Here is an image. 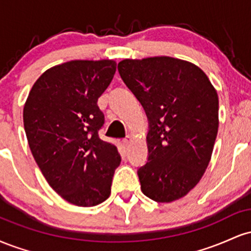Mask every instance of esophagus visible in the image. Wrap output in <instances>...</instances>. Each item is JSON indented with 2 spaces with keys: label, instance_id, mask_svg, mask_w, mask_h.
I'll return each instance as SVG.
<instances>
[{
  "label": "esophagus",
  "instance_id": "1",
  "mask_svg": "<svg viewBox=\"0 0 251 251\" xmlns=\"http://www.w3.org/2000/svg\"><path fill=\"white\" fill-rule=\"evenodd\" d=\"M131 140H132V138L129 137V135H127V137L125 138V139H123V144L125 146H128L129 145V143H131Z\"/></svg>",
  "mask_w": 251,
  "mask_h": 251
}]
</instances>
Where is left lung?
<instances>
[{
    "mask_svg": "<svg viewBox=\"0 0 251 251\" xmlns=\"http://www.w3.org/2000/svg\"><path fill=\"white\" fill-rule=\"evenodd\" d=\"M123 81L149 120L148 160L138 169L146 197L170 203L197 185L218 131V97L201 68L169 56L123 60Z\"/></svg>",
    "mask_w": 251,
    "mask_h": 251,
    "instance_id": "obj_1",
    "label": "left lung"
}]
</instances>
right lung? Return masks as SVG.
Segmentation results:
<instances>
[{
    "label": "right lung",
    "instance_id": "obj_1",
    "mask_svg": "<svg viewBox=\"0 0 251 251\" xmlns=\"http://www.w3.org/2000/svg\"><path fill=\"white\" fill-rule=\"evenodd\" d=\"M116 68L112 60L55 66L36 80L25 105L34 159L53 190L74 205L107 200L122 162L117 146L100 139L105 116L97 103Z\"/></svg>",
    "mask_w": 251,
    "mask_h": 251
}]
</instances>
